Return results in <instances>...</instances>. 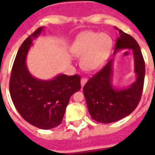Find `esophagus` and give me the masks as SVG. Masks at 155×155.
Segmentation results:
<instances>
[{
    "instance_id": "esophagus-1",
    "label": "esophagus",
    "mask_w": 155,
    "mask_h": 155,
    "mask_svg": "<svg viewBox=\"0 0 155 155\" xmlns=\"http://www.w3.org/2000/svg\"><path fill=\"white\" fill-rule=\"evenodd\" d=\"M87 80L86 79V78H82V79H81V81H80V84H81V87H84V86L85 84L87 83Z\"/></svg>"
}]
</instances>
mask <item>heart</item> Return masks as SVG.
Returning <instances> with one entry per match:
<instances>
[{
  "mask_svg": "<svg viewBox=\"0 0 155 155\" xmlns=\"http://www.w3.org/2000/svg\"><path fill=\"white\" fill-rule=\"evenodd\" d=\"M112 39L104 33L85 32L80 35L71 47V51L81 58L80 66L87 72H95L102 68L108 58Z\"/></svg>",
  "mask_w": 155,
  "mask_h": 155,
  "instance_id": "heart-1",
  "label": "heart"
}]
</instances>
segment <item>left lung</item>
Wrapping results in <instances>:
<instances>
[{
  "label": "left lung",
  "mask_w": 155,
  "mask_h": 155,
  "mask_svg": "<svg viewBox=\"0 0 155 155\" xmlns=\"http://www.w3.org/2000/svg\"><path fill=\"white\" fill-rule=\"evenodd\" d=\"M121 50H132L136 80L128 87L118 89L113 85V58L88 80L84 87L91 117L101 123H112L127 117L137 108L143 89L145 62L137 41L119 30L113 54Z\"/></svg>",
  "instance_id": "8db88e82"
}]
</instances>
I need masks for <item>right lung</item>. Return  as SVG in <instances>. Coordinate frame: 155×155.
<instances>
[{
  "instance_id": "add662e5",
  "label": "right lung",
  "mask_w": 155,
  "mask_h": 155,
  "mask_svg": "<svg viewBox=\"0 0 155 155\" xmlns=\"http://www.w3.org/2000/svg\"><path fill=\"white\" fill-rule=\"evenodd\" d=\"M44 27H39L21 45L13 63L9 92L11 99L23 119L42 130H50L63 121L66 108L74 92L80 91V75L59 74L49 80L33 76L25 63L33 41Z\"/></svg>"
}]
</instances>
